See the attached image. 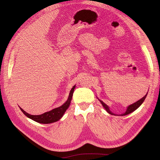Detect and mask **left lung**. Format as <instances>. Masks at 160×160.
Here are the masks:
<instances>
[{
  "instance_id": "obj_1",
  "label": "left lung",
  "mask_w": 160,
  "mask_h": 160,
  "mask_svg": "<svg viewBox=\"0 0 160 160\" xmlns=\"http://www.w3.org/2000/svg\"><path fill=\"white\" fill-rule=\"evenodd\" d=\"M147 95H148V93H147V94H146V95H145V96L143 97V98H142L141 99H139V101H138L137 102H135V103H133V104H132V105H130L129 106V107L128 108L127 111H125V112L123 114H122L121 115H128V114L131 113L132 112H133V111H134L135 109H137L139 107V106L143 103V102L144 101L145 99H146V98ZM100 102L101 103V104H102V105L103 106L104 108L106 109V111H107L109 113H110V114H111V115H115V114H113L112 112H111V111L109 109V108H108V106L107 105L105 104V103L103 102V101H100Z\"/></svg>"
}]
</instances>
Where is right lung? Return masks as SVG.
Wrapping results in <instances>:
<instances>
[{
	"label": "right lung",
	"instance_id": "add662e5",
	"mask_svg": "<svg viewBox=\"0 0 160 160\" xmlns=\"http://www.w3.org/2000/svg\"><path fill=\"white\" fill-rule=\"evenodd\" d=\"M75 87V86L72 87V88L71 89V90L70 91L69 98L63 105H61V107L53 109L52 110H51L50 111H48V112L44 113L39 115H30L28 113L25 112V111H24L22 108H20V109L22 111V112L25 114L27 117L34 120L35 122H37L38 123L47 124V123H54L55 122H57V121H59L62 117V115H63L64 113L65 112V111L69 107L70 103H71V101L72 99V94H73Z\"/></svg>",
	"mask_w": 160,
	"mask_h": 160
}]
</instances>
